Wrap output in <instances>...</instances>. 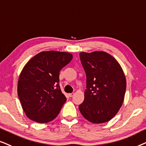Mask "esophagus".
<instances>
[{
	"instance_id": "esophagus-1",
	"label": "esophagus",
	"mask_w": 146,
	"mask_h": 146,
	"mask_svg": "<svg viewBox=\"0 0 146 146\" xmlns=\"http://www.w3.org/2000/svg\"><path fill=\"white\" fill-rule=\"evenodd\" d=\"M69 96L70 97V98H71V97L74 96V93H69Z\"/></svg>"
}]
</instances>
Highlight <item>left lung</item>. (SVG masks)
Masks as SVG:
<instances>
[{
    "mask_svg": "<svg viewBox=\"0 0 146 146\" xmlns=\"http://www.w3.org/2000/svg\"><path fill=\"white\" fill-rule=\"evenodd\" d=\"M87 77L81 115L93 123L110 121L123 104L126 89L124 72L118 61L105 51L81 52Z\"/></svg>",
    "mask_w": 146,
    "mask_h": 146,
    "instance_id": "left-lung-1",
    "label": "left lung"
}]
</instances>
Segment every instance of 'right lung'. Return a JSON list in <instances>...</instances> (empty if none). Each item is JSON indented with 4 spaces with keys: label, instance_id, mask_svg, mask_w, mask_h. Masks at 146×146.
I'll use <instances>...</instances> for the list:
<instances>
[{
    "label": "right lung",
    "instance_id": "right-lung-1",
    "mask_svg": "<svg viewBox=\"0 0 146 146\" xmlns=\"http://www.w3.org/2000/svg\"><path fill=\"white\" fill-rule=\"evenodd\" d=\"M72 59L73 55L67 52L42 51L24 66L17 92L27 117L44 123L59 115L67 100L59 85V72Z\"/></svg>",
    "mask_w": 146,
    "mask_h": 146
}]
</instances>
